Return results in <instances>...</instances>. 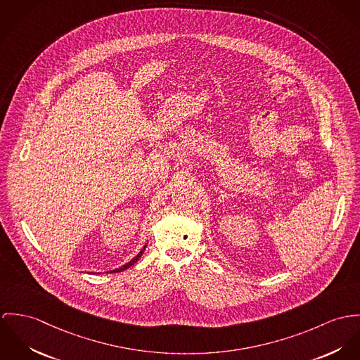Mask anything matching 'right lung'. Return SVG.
<instances>
[{
	"label": "right lung",
	"mask_w": 360,
	"mask_h": 360,
	"mask_svg": "<svg viewBox=\"0 0 360 360\" xmlns=\"http://www.w3.org/2000/svg\"><path fill=\"white\" fill-rule=\"evenodd\" d=\"M145 248H146V247H143V248H142V250H141V251H139V254H138V255H136V257H135V258H134V259H131V261H129V262H128V264H125V265H124V266H121V268H119V269H116V271H113V272H121V271H125V269H128V268H129V266H131V265H134V264H135V262H136V261H138V259H139V257H141V255H142V254H143V251H145Z\"/></svg>",
	"instance_id": "1"
}]
</instances>
